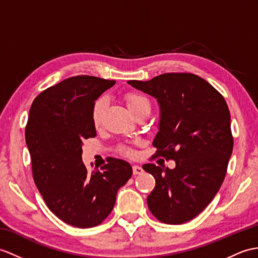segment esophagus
<instances>
[{"label":"esophagus","mask_w":258,"mask_h":258,"mask_svg":"<svg viewBox=\"0 0 258 258\" xmlns=\"http://www.w3.org/2000/svg\"><path fill=\"white\" fill-rule=\"evenodd\" d=\"M143 171L144 170H143V168H142L141 166H137V165L133 166V173H134V175H141Z\"/></svg>","instance_id":"esophagus-1"}]
</instances>
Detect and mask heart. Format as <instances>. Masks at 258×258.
<instances>
[{
  "label": "heart",
  "instance_id": "obj_1",
  "mask_svg": "<svg viewBox=\"0 0 258 258\" xmlns=\"http://www.w3.org/2000/svg\"><path fill=\"white\" fill-rule=\"evenodd\" d=\"M144 103H148V102L145 98L142 97V95H140V94L130 93L126 95V104L131 111H133L134 109H136V107H139L140 105H142ZM104 107H105L104 99H99L94 103L93 109H92V122L94 124V126H99V125L101 124ZM126 153H130V152L126 151Z\"/></svg>",
  "mask_w": 258,
  "mask_h": 258
}]
</instances>
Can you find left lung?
I'll list each match as a JSON object with an SVG mask.
<instances>
[{"label": "left lung", "instance_id": "8db88e82", "mask_svg": "<svg viewBox=\"0 0 258 258\" xmlns=\"http://www.w3.org/2000/svg\"><path fill=\"white\" fill-rule=\"evenodd\" d=\"M157 100V156L173 159V169L154 164L143 169L156 180L147 197L160 222L181 224L208 207L222 184L233 151L231 115L224 98L192 74H164L149 81H127Z\"/></svg>", "mask_w": 258, "mask_h": 258}]
</instances>
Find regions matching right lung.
I'll return each mask as SVG.
<instances>
[{
    "mask_svg": "<svg viewBox=\"0 0 258 258\" xmlns=\"http://www.w3.org/2000/svg\"><path fill=\"white\" fill-rule=\"evenodd\" d=\"M114 85L98 77H71L38 94L29 110L25 140L34 181L49 210L76 227L102 223L133 173L122 159L111 158L92 172L82 163L83 142L97 136L94 101Z\"/></svg>",
    "mask_w": 258,
    "mask_h": 258,
    "instance_id": "1",
    "label": "right lung"
}]
</instances>
